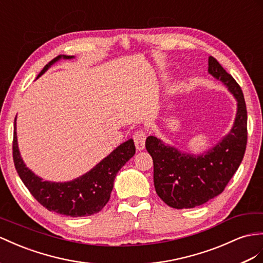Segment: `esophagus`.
Here are the masks:
<instances>
[{"label":"esophagus","instance_id":"obj_1","mask_svg":"<svg viewBox=\"0 0 263 263\" xmlns=\"http://www.w3.org/2000/svg\"><path fill=\"white\" fill-rule=\"evenodd\" d=\"M145 139H146V134L143 130H139L133 136V140H134V144H136L137 150L141 151L144 149L145 146Z\"/></svg>","mask_w":263,"mask_h":263}]
</instances>
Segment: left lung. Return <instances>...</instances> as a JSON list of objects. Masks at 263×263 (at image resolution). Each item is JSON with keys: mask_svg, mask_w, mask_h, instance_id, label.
Instances as JSON below:
<instances>
[{"mask_svg": "<svg viewBox=\"0 0 263 263\" xmlns=\"http://www.w3.org/2000/svg\"><path fill=\"white\" fill-rule=\"evenodd\" d=\"M209 74L223 83L237 100V114L230 132L204 153L182 152L154 136L145 147L153 160V181L158 196L174 209L204 204L219 196L238 170L247 146V106L241 87L213 57Z\"/></svg>", "mask_w": 263, "mask_h": 263, "instance_id": "obj_1", "label": "left lung"}]
</instances>
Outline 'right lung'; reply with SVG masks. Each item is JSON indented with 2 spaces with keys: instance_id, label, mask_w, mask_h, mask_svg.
<instances>
[{
  "instance_id": "add662e5",
  "label": "right lung",
  "mask_w": 263,
  "mask_h": 263,
  "mask_svg": "<svg viewBox=\"0 0 263 263\" xmlns=\"http://www.w3.org/2000/svg\"><path fill=\"white\" fill-rule=\"evenodd\" d=\"M73 58V55L57 57L44 66L37 78L61 59L71 60ZM134 153L136 145L133 140L129 139L81 177L66 182L45 181L25 165L17 145L16 117L14 120L13 160L18 177L37 202L49 211L67 217H87L102 210L110 200L114 179L118 172L134 156Z\"/></svg>"
}]
</instances>
